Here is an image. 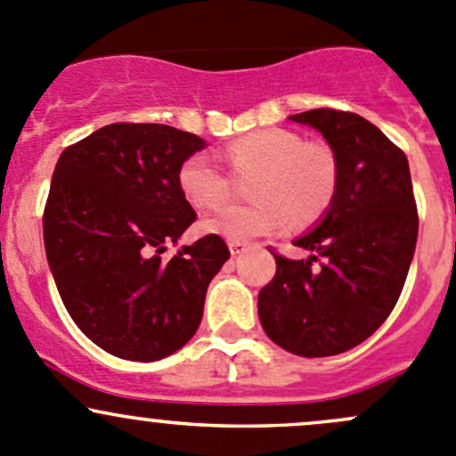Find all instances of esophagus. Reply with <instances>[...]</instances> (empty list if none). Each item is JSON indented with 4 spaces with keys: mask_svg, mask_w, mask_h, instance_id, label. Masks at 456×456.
I'll use <instances>...</instances> for the list:
<instances>
[{
    "mask_svg": "<svg viewBox=\"0 0 456 456\" xmlns=\"http://www.w3.org/2000/svg\"><path fill=\"white\" fill-rule=\"evenodd\" d=\"M247 242H238V240H229V251H232V256H240L242 251H247Z\"/></svg>",
    "mask_w": 456,
    "mask_h": 456,
    "instance_id": "34e87169",
    "label": "esophagus"
}]
</instances>
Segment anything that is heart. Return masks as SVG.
I'll return each instance as SVG.
<instances>
[{
	"instance_id": "heart-1",
	"label": "heart",
	"mask_w": 456,
	"mask_h": 456,
	"mask_svg": "<svg viewBox=\"0 0 456 456\" xmlns=\"http://www.w3.org/2000/svg\"><path fill=\"white\" fill-rule=\"evenodd\" d=\"M227 163L236 174H256L251 205H227L200 224L202 232L224 240L247 242L278 233L289 218L314 223L330 205L338 187V160L317 142H305L282 127L256 130L229 142ZM178 187L187 202L211 209L229 194V176L207 154H191L178 169Z\"/></svg>"
}]
</instances>
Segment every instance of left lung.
<instances>
[{
	"label": "left lung",
	"mask_w": 456,
	"mask_h": 456,
	"mask_svg": "<svg viewBox=\"0 0 456 456\" xmlns=\"http://www.w3.org/2000/svg\"><path fill=\"white\" fill-rule=\"evenodd\" d=\"M289 121L324 136L338 187L314 229L293 240L309 256L273 254L275 275L257 293V315L284 351L329 357L370 338L397 305L419 232L411 167L360 114L322 108Z\"/></svg>",
	"instance_id": "left-lung-1"
}]
</instances>
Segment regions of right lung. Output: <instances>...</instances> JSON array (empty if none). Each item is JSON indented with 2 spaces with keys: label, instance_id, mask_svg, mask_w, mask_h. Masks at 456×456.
I'll return each instance as SVG.
<instances>
[{
  "label": "right lung",
  "instance_id": "1",
  "mask_svg": "<svg viewBox=\"0 0 456 456\" xmlns=\"http://www.w3.org/2000/svg\"><path fill=\"white\" fill-rule=\"evenodd\" d=\"M205 145L172 126L112 123L59 156L45 257L68 314L110 355L163 360L199 329L227 245L209 233L169 260L160 254L194 223L178 169Z\"/></svg>",
  "mask_w": 456,
  "mask_h": 456
}]
</instances>
